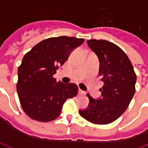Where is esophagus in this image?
Here are the masks:
<instances>
[{
    "instance_id": "obj_1",
    "label": "esophagus",
    "mask_w": 148,
    "mask_h": 148,
    "mask_svg": "<svg viewBox=\"0 0 148 148\" xmlns=\"http://www.w3.org/2000/svg\"><path fill=\"white\" fill-rule=\"evenodd\" d=\"M78 94H79V95H84V94H85V92L82 91V90H78Z\"/></svg>"
}]
</instances>
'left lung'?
I'll list each match as a JSON object with an SVG mask.
<instances>
[{"label": "left lung", "instance_id": "1", "mask_svg": "<svg viewBox=\"0 0 148 148\" xmlns=\"http://www.w3.org/2000/svg\"><path fill=\"white\" fill-rule=\"evenodd\" d=\"M87 44L98 58L99 76L105 85L100 89L98 99L87 94L89 106L79 109V113L93 124H110L129 106L136 91V75L127 55L118 46L102 39H90Z\"/></svg>", "mask_w": 148, "mask_h": 148}]
</instances>
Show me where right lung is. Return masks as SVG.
I'll use <instances>...</instances> for the list:
<instances>
[{"instance_id": "right-lung-1", "label": "right lung", "mask_w": 148, "mask_h": 148, "mask_svg": "<svg viewBox=\"0 0 148 148\" xmlns=\"http://www.w3.org/2000/svg\"><path fill=\"white\" fill-rule=\"evenodd\" d=\"M84 39L59 36L44 39L24 55L18 68V96L21 107L33 120L48 122L61 114L65 101L77 95L74 83L56 82L53 75Z\"/></svg>"}]
</instances>
